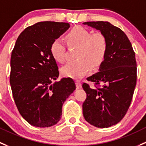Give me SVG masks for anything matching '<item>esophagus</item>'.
Instances as JSON below:
<instances>
[{"label":"esophagus","instance_id":"34e87169","mask_svg":"<svg viewBox=\"0 0 146 146\" xmlns=\"http://www.w3.org/2000/svg\"><path fill=\"white\" fill-rule=\"evenodd\" d=\"M76 88H81V84L79 81H77L76 82Z\"/></svg>","mask_w":146,"mask_h":146}]
</instances>
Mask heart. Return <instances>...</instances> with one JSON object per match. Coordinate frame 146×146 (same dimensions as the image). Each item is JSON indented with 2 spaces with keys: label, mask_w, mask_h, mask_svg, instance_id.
<instances>
[{
  "label": "heart",
  "mask_w": 146,
  "mask_h": 146,
  "mask_svg": "<svg viewBox=\"0 0 146 146\" xmlns=\"http://www.w3.org/2000/svg\"><path fill=\"white\" fill-rule=\"evenodd\" d=\"M65 39L70 47H76V60L61 68L65 77L80 78L88 73L91 68L96 69L103 62L107 52V41L101 33L92 34L81 27H76L67 34ZM52 56L58 62L65 60V47L60 39H54L50 46Z\"/></svg>",
  "instance_id": "heart-1"
}]
</instances>
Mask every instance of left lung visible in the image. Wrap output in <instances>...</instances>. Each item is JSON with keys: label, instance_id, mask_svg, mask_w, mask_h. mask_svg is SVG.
Wrapping results in <instances>:
<instances>
[{"label": "left lung", "instance_id": "8db88e82", "mask_svg": "<svg viewBox=\"0 0 146 146\" xmlns=\"http://www.w3.org/2000/svg\"><path fill=\"white\" fill-rule=\"evenodd\" d=\"M84 25L99 30L107 41V52L99 71L87 78L95 84H83L86 99L83 114L93 126L105 128L117 124L127 111L137 80L135 52L123 31L108 21H88ZM103 84L102 87L96 86Z\"/></svg>", "mask_w": 146, "mask_h": 146}]
</instances>
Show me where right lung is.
<instances>
[{
	"label": "right lung",
	"instance_id": "add662e5",
	"mask_svg": "<svg viewBox=\"0 0 146 146\" xmlns=\"http://www.w3.org/2000/svg\"><path fill=\"white\" fill-rule=\"evenodd\" d=\"M70 27L68 23L41 21L18 37L11 58L10 84L18 110L30 125L47 127L60 119L64 102L76 89L74 81L59 76L50 46Z\"/></svg>",
	"mask_w": 146,
	"mask_h": 146
}]
</instances>
